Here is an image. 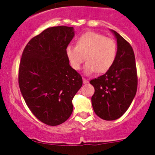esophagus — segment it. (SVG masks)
Masks as SVG:
<instances>
[{
	"label": "esophagus",
	"instance_id": "1",
	"mask_svg": "<svg viewBox=\"0 0 155 155\" xmlns=\"http://www.w3.org/2000/svg\"><path fill=\"white\" fill-rule=\"evenodd\" d=\"M82 80H83V83H84V84H87V82H89V81H88V79H85V78H83V79H82Z\"/></svg>",
	"mask_w": 155,
	"mask_h": 155
}]
</instances>
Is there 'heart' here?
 Returning <instances> with one entry per match:
<instances>
[{"mask_svg":"<svg viewBox=\"0 0 155 155\" xmlns=\"http://www.w3.org/2000/svg\"><path fill=\"white\" fill-rule=\"evenodd\" d=\"M66 54L70 66L79 70L86 57L85 73L91 74L97 71L104 73L114 64L117 54V44L114 40L96 32L85 33L78 37L76 46L69 45Z\"/></svg>","mask_w":155,"mask_h":155,"instance_id":"b5f03b06","label":"heart"}]
</instances>
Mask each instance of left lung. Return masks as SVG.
<instances>
[{
    "label": "left lung",
    "mask_w": 155,
    "mask_h": 155,
    "mask_svg": "<svg viewBox=\"0 0 155 155\" xmlns=\"http://www.w3.org/2000/svg\"><path fill=\"white\" fill-rule=\"evenodd\" d=\"M117 54L111 68L90 83L94 87L92 107L97 116L107 121L122 116L130 106L137 90L135 55L130 44L116 31Z\"/></svg>",
    "instance_id": "left-lung-1"
}]
</instances>
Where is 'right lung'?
Listing matches in <instances>:
<instances>
[{
  "label": "right lung",
  "instance_id": "add662e5",
  "mask_svg": "<svg viewBox=\"0 0 155 155\" xmlns=\"http://www.w3.org/2000/svg\"><path fill=\"white\" fill-rule=\"evenodd\" d=\"M74 35L73 27L48 28L30 40L21 55L20 91L31 112L47 125L70 118L73 98L82 85V76L70 66L66 54Z\"/></svg>",
  "mask_w": 155,
  "mask_h": 155
}]
</instances>
